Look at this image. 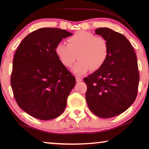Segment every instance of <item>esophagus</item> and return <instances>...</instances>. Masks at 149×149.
<instances>
[{
	"label": "esophagus",
	"mask_w": 149,
	"mask_h": 149,
	"mask_svg": "<svg viewBox=\"0 0 149 149\" xmlns=\"http://www.w3.org/2000/svg\"><path fill=\"white\" fill-rule=\"evenodd\" d=\"M82 80H83V79L80 78V77H76V81L77 83L81 82V81H82Z\"/></svg>",
	"instance_id": "34e87169"
}]
</instances>
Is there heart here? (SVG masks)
Segmentation results:
<instances>
[{"mask_svg": "<svg viewBox=\"0 0 149 149\" xmlns=\"http://www.w3.org/2000/svg\"><path fill=\"white\" fill-rule=\"evenodd\" d=\"M68 45L60 42L55 52L60 62L66 68L73 66L72 72L83 75L91 69L97 70L101 68L109 55V46L104 38L96 36L91 32L79 31L67 40Z\"/></svg>", "mask_w": 149, "mask_h": 149, "instance_id": "obj_1", "label": "heart"}]
</instances>
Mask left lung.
<instances>
[{"label":"left lung","mask_w":149,"mask_h":149,"mask_svg":"<svg viewBox=\"0 0 149 149\" xmlns=\"http://www.w3.org/2000/svg\"><path fill=\"white\" fill-rule=\"evenodd\" d=\"M107 40L109 55L103 66L84 78L89 109L111 118L125 111L137 96L140 76L134 47L125 36L108 28L95 30Z\"/></svg>","instance_id":"8db88e82"}]
</instances>
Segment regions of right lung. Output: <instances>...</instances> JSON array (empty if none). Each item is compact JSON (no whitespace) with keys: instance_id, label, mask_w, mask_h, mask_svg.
Returning a JSON list of instances; mask_svg holds the SVG:
<instances>
[{"instance_id":"right-lung-1","label":"right lung","mask_w":149,"mask_h":149,"mask_svg":"<svg viewBox=\"0 0 149 149\" xmlns=\"http://www.w3.org/2000/svg\"><path fill=\"white\" fill-rule=\"evenodd\" d=\"M71 35L60 28H40L26 36L15 53L11 77L14 97L24 111L36 119L60 116L74 87V77L55 52L62 38Z\"/></svg>"}]
</instances>
